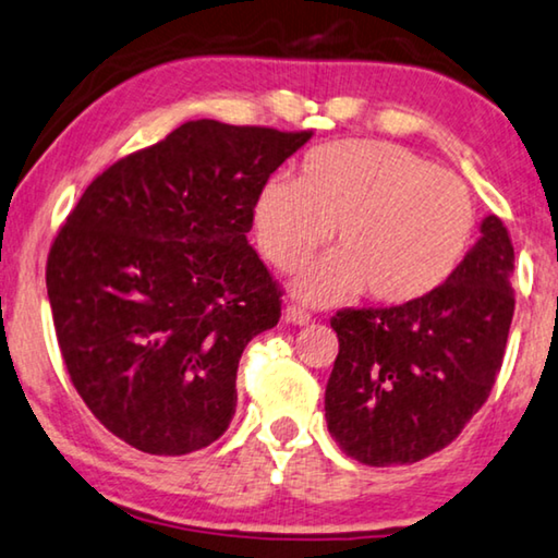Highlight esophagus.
<instances>
[{"mask_svg":"<svg viewBox=\"0 0 558 558\" xmlns=\"http://www.w3.org/2000/svg\"><path fill=\"white\" fill-rule=\"evenodd\" d=\"M286 320L295 323V326H307V323L313 320V315L307 313L305 307H301V305H288V311H286Z\"/></svg>","mask_w":558,"mask_h":558,"instance_id":"obj_1","label":"esophagus"}]
</instances>
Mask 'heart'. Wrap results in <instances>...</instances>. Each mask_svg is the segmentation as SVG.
<instances>
[{"mask_svg": "<svg viewBox=\"0 0 558 558\" xmlns=\"http://www.w3.org/2000/svg\"><path fill=\"white\" fill-rule=\"evenodd\" d=\"M253 230L272 268L295 272L328 243L338 251L295 282L328 305L368 290L376 303L421 301L451 280L476 235L469 187L413 149L338 140L305 155L298 180L272 174L253 203Z\"/></svg>", "mask_w": 558, "mask_h": 558, "instance_id": "1", "label": "heart"}]
</instances>
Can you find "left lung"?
<instances>
[{
  "mask_svg": "<svg viewBox=\"0 0 558 558\" xmlns=\"http://www.w3.org/2000/svg\"><path fill=\"white\" fill-rule=\"evenodd\" d=\"M513 245L496 215L436 293L332 315L326 386L336 444L365 465L415 463L446 448L496 384L513 318Z\"/></svg>",
  "mask_w": 558,
  "mask_h": 558,
  "instance_id": "8db88e82",
  "label": "left lung"
}]
</instances>
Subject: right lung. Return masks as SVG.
Masks as SVG:
<instances>
[{"label": "right lung", "instance_id": "obj_1", "mask_svg": "<svg viewBox=\"0 0 558 558\" xmlns=\"http://www.w3.org/2000/svg\"><path fill=\"white\" fill-rule=\"evenodd\" d=\"M313 132L180 124L97 174L47 257L74 388L107 430L153 456L226 434L238 363L278 326L280 288L247 243L257 190Z\"/></svg>", "mask_w": 558, "mask_h": 558}]
</instances>
